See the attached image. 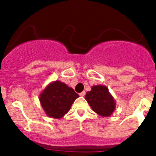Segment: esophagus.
Listing matches in <instances>:
<instances>
[{
	"label": "esophagus",
	"mask_w": 156,
	"mask_h": 156,
	"mask_svg": "<svg viewBox=\"0 0 156 156\" xmlns=\"http://www.w3.org/2000/svg\"><path fill=\"white\" fill-rule=\"evenodd\" d=\"M85 94H86V92H84V91H83V92L80 93V94H79V95H80V97H83L84 95H85Z\"/></svg>",
	"instance_id": "obj_1"
}]
</instances>
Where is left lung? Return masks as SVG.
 <instances>
[{
    "label": "left lung",
    "mask_w": 156,
    "mask_h": 156,
    "mask_svg": "<svg viewBox=\"0 0 156 156\" xmlns=\"http://www.w3.org/2000/svg\"><path fill=\"white\" fill-rule=\"evenodd\" d=\"M85 99L92 110L103 117L112 115L116 108L115 100L105 86H93L86 94Z\"/></svg>",
    "instance_id": "obj_1"
}]
</instances>
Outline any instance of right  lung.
Instances as JSON below:
<instances>
[{"label": "right lung", "instance_id": "add662e5", "mask_svg": "<svg viewBox=\"0 0 156 156\" xmlns=\"http://www.w3.org/2000/svg\"><path fill=\"white\" fill-rule=\"evenodd\" d=\"M78 97L73 88L59 80H55L44 89L39 99L48 117L60 119L69 112Z\"/></svg>", "mask_w": 156, "mask_h": 156}]
</instances>
